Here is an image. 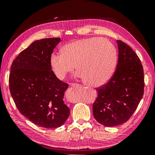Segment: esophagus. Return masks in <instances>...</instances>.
<instances>
[{
  "mask_svg": "<svg viewBox=\"0 0 155 155\" xmlns=\"http://www.w3.org/2000/svg\"><path fill=\"white\" fill-rule=\"evenodd\" d=\"M78 84H76V83H70V87H73L78 86Z\"/></svg>",
  "mask_w": 155,
  "mask_h": 155,
  "instance_id": "1",
  "label": "esophagus"
}]
</instances>
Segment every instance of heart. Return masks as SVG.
Here are the masks:
<instances>
[{
  "mask_svg": "<svg viewBox=\"0 0 155 155\" xmlns=\"http://www.w3.org/2000/svg\"><path fill=\"white\" fill-rule=\"evenodd\" d=\"M61 53H53L49 64L53 72L62 80L75 68L77 77L85 85L100 87L112 78L116 70V47L106 38L91 37L70 42L61 47Z\"/></svg>",
  "mask_w": 155,
  "mask_h": 155,
  "instance_id": "obj_1",
  "label": "heart"
}]
</instances>
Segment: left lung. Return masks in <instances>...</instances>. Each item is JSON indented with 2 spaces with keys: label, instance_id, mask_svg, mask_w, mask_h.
<instances>
[{
  "label": "left lung",
  "instance_id": "8db88e82",
  "mask_svg": "<svg viewBox=\"0 0 155 155\" xmlns=\"http://www.w3.org/2000/svg\"><path fill=\"white\" fill-rule=\"evenodd\" d=\"M117 43L119 58L116 70L108 83L96 89L97 97L93 104L95 120L106 127L125 123L144 94V70L138 56L121 41Z\"/></svg>",
  "mask_w": 155,
  "mask_h": 155
}]
</instances>
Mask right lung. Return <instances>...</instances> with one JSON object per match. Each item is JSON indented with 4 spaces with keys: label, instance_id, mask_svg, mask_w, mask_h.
I'll return each mask as SVG.
<instances>
[{
    "label": "right lung",
    "instance_id": "obj_1",
    "mask_svg": "<svg viewBox=\"0 0 155 155\" xmlns=\"http://www.w3.org/2000/svg\"><path fill=\"white\" fill-rule=\"evenodd\" d=\"M60 38L36 41L13 60L9 89L20 113L35 125L47 129L62 125L70 109L64 101L67 83L56 77L49 59Z\"/></svg>",
    "mask_w": 155,
    "mask_h": 155
}]
</instances>
